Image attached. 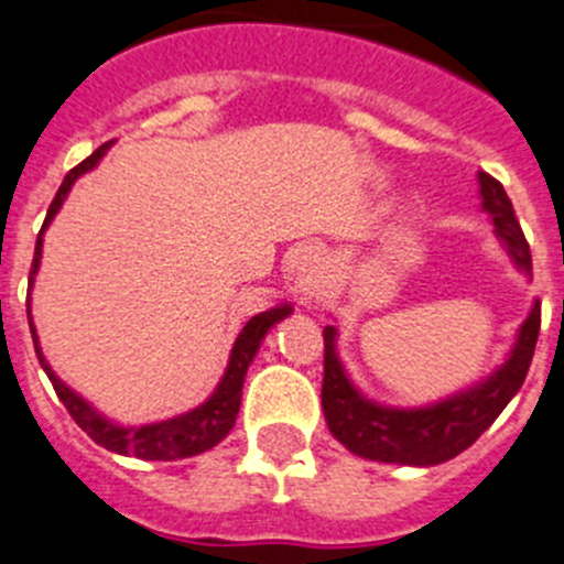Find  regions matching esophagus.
Masks as SVG:
<instances>
[{
    "mask_svg": "<svg viewBox=\"0 0 564 564\" xmlns=\"http://www.w3.org/2000/svg\"><path fill=\"white\" fill-rule=\"evenodd\" d=\"M325 270V256L319 248L294 250L289 261V292L300 308H311L316 292H319V278Z\"/></svg>",
    "mask_w": 564,
    "mask_h": 564,
    "instance_id": "34e87169",
    "label": "esophagus"
}]
</instances>
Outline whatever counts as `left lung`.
Segmentation results:
<instances>
[{
  "mask_svg": "<svg viewBox=\"0 0 564 564\" xmlns=\"http://www.w3.org/2000/svg\"><path fill=\"white\" fill-rule=\"evenodd\" d=\"M482 212L494 223L501 248L518 272L532 275V253L516 220L505 187L488 173H477ZM540 333V303L529 308L507 358L490 375L463 391L419 408H393L369 399L338 358V327L325 325V380H322V410L333 438L352 455L393 466L427 468L452 460L466 452L485 430L499 419L510 399L521 391L532 364Z\"/></svg>",
  "mask_w": 564,
  "mask_h": 564,
  "instance_id": "obj_1",
  "label": "left lung"
}]
</instances>
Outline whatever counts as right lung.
Instances as JSON below:
<instances>
[{
	"instance_id": "obj_1",
	"label": "right lung",
	"mask_w": 564,
	"mask_h": 564,
	"mask_svg": "<svg viewBox=\"0 0 564 564\" xmlns=\"http://www.w3.org/2000/svg\"><path fill=\"white\" fill-rule=\"evenodd\" d=\"M109 145H101V149L93 151L82 165H76L74 171L65 176V182L59 184L57 195H54L52 206H48L46 223H43L41 234H37L35 242V259H32V270H30V289L35 283L37 267H41L43 259V231L48 228V223L54 220V215L59 212V206L65 204L68 198L70 187H74L76 178L82 173L93 171V167L101 162V156L107 154ZM292 314V305L289 303H278L272 308L261 311L256 314L253 319L245 322V327L239 330L237 341H234L231 355H228V366L223 371L220 382H217L215 391L206 397V402H200L198 408L187 410V413H178L173 419L165 421H154V424H140V427H126V424H118L109 415H104L101 410L93 408L82 393H76L74 388L65 386L54 369L48 366V360L43 358L41 352V341H37V330L35 322H32V311H30V300H26V319H30V330H32V341H35V352L37 360H41L43 371L52 380L54 391H57L59 402L68 408L70 419L96 441L98 446L104 449L115 452V455H126V457H140V460H184V457H195L200 452H209L212 446L220 444L231 427L237 424V413L239 404H242V386H245V375H248V366L253 364L256 352H259L261 341H264L267 333L278 325L281 319Z\"/></svg>"
}]
</instances>
